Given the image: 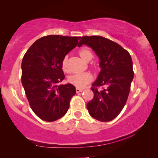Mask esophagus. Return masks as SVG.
<instances>
[{
    "label": "esophagus",
    "mask_w": 158,
    "mask_h": 158,
    "mask_svg": "<svg viewBox=\"0 0 158 158\" xmlns=\"http://www.w3.org/2000/svg\"><path fill=\"white\" fill-rule=\"evenodd\" d=\"M84 91V89H79V88H77L76 89V92L78 93H80V92H82Z\"/></svg>",
    "instance_id": "1"
}]
</instances>
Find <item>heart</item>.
Here are the masks:
<instances>
[{"label": "heart", "instance_id": "b5f03b06", "mask_svg": "<svg viewBox=\"0 0 158 158\" xmlns=\"http://www.w3.org/2000/svg\"><path fill=\"white\" fill-rule=\"evenodd\" d=\"M79 54L83 60L89 61L93 58V53L88 48H82L79 51ZM62 69L65 72L68 71V57L63 58L61 62ZM69 82L75 85L77 88H84L92 80L91 74L88 73H82L74 74L69 77Z\"/></svg>", "mask_w": 158, "mask_h": 158}]
</instances>
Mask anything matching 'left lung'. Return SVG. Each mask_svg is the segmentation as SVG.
Listing matches in <instances>:
<instances>
[{
	"mask_svg": "<svg viewBox=\"0 0 158 158\" xmlns=\"http://www.w3.org/2000/svg\"><path fill=\"white\" fill-rule=\"evenodd\" d=\"M91 47L100 60L101 71L91 90L93 100L87 103L90 116L100 121L107 122L118 115L126 103L134 77L130 54L121 45L102 36H84L78 47ZM100 86H105L98 90Z\"/></svg>",
	"mask_w": 158,
	"mask_h": 158,
	"instance_id": "1",
	"label": "left lung"
}]
</instances>
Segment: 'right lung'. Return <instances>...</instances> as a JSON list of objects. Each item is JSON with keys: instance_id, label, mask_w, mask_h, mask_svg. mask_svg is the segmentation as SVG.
I'll return each mask as SVG.
<instances>
[{"instance_id": "1", "label": "right lung", "mask_w": 158, "mask_h": 158, "mask_svg": "<svg viewBox=\"0 0 158 158\" xmlns=\"http://www.w3.org/2000/svg\"><path fill=\"white\" fill-rule=\"evenodd\" d=\"M81 37L50 35L31 45L21 63V83L31 108L40 118L52 122L65 116L75 95L73 84L58 85L65 78L61 62Z\"/></svg>"}]
</instances>
